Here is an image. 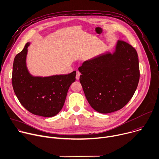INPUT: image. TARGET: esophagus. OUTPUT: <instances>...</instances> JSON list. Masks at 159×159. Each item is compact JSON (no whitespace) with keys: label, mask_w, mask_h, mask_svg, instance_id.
<instances>
[{"label":"esophagus","mask_w":159,"mask_h":159,"mask_svg":"<svg viewBox=\"0 0 159 159\" xmlns=\"http://www.w3.org/2000/svg\"><path fill=\"white\" fill-rule=\"evenodd\" d=\"M80 75H81V73L79 71H76V80H79L80 79Z\"/></svg>","instance_id":"esophagus-1"}]
</instances>
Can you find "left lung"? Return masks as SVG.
Instances as JSON below:
<instances>
[{"mask_svg": "<svg viewBox=\"0 0 159 159\" xmlns=\"http://www.w3.org/2000/svg\"><path fill=\"white\" fill-rule=\"evenodd\" d=\"M78 70L89 104L101 113L124 107L134 96L140 79L137 52L121 40L113 54H102L86 61Z\"/></svg>", "mask_w": 159, "mask_h": 159, "instance_id": "obj_1", "label": "left lung"}]
</instances>
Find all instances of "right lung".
<instances>
[{
	"label": "right lung",
	"mask_w": 159,
	"mask_h": 159,
	"mask_svg": "<svg viewBox=\"0 0 159 159\" xmlns=\"http://www.w3.org/2000/svg\"><path fill=\"white\" fill-rule=\"evenodd\" d=\"M29 43L14 60L12 83L20 104L36 115L51 117L56 115L65 104L68 91L76 80V71L65 75L48 77L33 76L26 67Z\"/></svg>",
	"instance_id": "obj_1"
}]
</instances>
